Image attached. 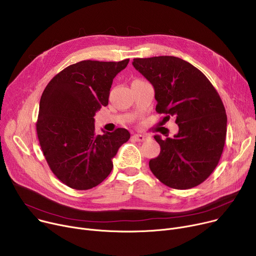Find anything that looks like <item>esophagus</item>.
Listing matches in <instances>:
<instances>
[{
    "label": "esophagus",
    "mask_w": 256,
    "mask_h": 256,
    "mask_svg": "<svg viewBox=\"0 0 256 256\" xmlns=\"http://www.w3.org/2000/svg\"><path fill=\"white\" fill-rule=\"evenodd\" d=\"M147 136H144V134H134L132 136V140L134 141H136V142H144V141H146L147 140Z\"/></svg>",
    "instance_id": "esophagus-1"
}]
</instances>
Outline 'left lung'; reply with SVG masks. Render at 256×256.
<instances>
[{"label":"left lung","instance_id":"1","mask_svg":"<svg viewBox=\"0 0 256 256\" xmlns=\"http://www.w3.org/2000/svg\"><path fill=\"white\" fill-rule=\"evenodd\" d=\"M134 67L154 86L156 112L176 116L178 132L162 140L159 155L149 161L153 174L172 189H191L212 174L226 134V114L212 84L180 58H134Z\"/></svg>","mask_w":256,"mask_h":256}]
</instances>
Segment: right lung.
I'll use <instances>...</instances> for the list:
<instances>
[{
	"instance_id": "1",
	"label": "right lung",
	"mask_w": 256,
	"mask_h": 256,
	"mask_svg": "<svg viewBox=\"0 0 256 256\" xmlns=\"http://www.w3.org/2000/svg\"><path fill=\"white\" fill-rule=\"evenodd\" d=\"M130 59L84 60L57 74L42 92L36 122L38 142L53 174L76 190L101 184L113 168L112 158L130 136L126 128L95 132L94 116L108 105L113 78Z\"/></svg>"
}]
</instances>
